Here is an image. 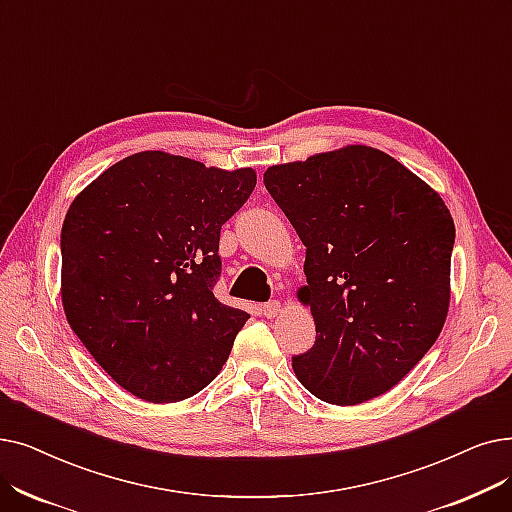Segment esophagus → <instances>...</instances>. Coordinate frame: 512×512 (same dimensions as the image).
<instances>
[{"label": "esophagus", "instance_id": "obj_1", "mask_svg": "<svg viewBox=\"0 0 512 512\" xmlns=\"http://www.w3.org/2000/svg\"><path fill=\"white\" fill-rule=\"evenodd\" d=\"M261 314L265 318H276L280 314V301H268L261 305Z\"/></svg>", "mask_w": 512, "mask_h": 512}]
</instances>
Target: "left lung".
I'll return each instance as SVG.
<instances>
[{
  "instance_id": "1",
  "label": "left lung",
  "mask_w": 512,
  "mask_h": 512,
  "mask_svg": "<svg viewBox=\"0 0 512 512\" xmlns=\"http://www.w3.org/2000/svg\"><path fill=\"white\" fill-rule=\"evenodd\" d=\"M263 184L307 247L297 291L316 343L299 383L355 406L395 387L446 324L454 219L441 196L387 152L353 144L272 165Z\"/></svg>"
}]
</instances>
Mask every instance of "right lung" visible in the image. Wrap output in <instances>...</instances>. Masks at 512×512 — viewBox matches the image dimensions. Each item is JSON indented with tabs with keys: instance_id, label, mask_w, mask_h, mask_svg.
<instances>
[{
	"instance_id": "1",
	"label": "right lung",
	"mask_w": 512,
	"mask_h": 512,
	"mask_svg": "<svg viewBox=\"0 0 512 512\" xmlns=\"http://www.w3.org/2000/svg\"><path fill=\"white\" fill-rule=\"evenodd\" d=\"M257 173L144 150L108 167L66 211L60 295L94 360L131 395L171 404L226 364L242 309L219 303L221 226Z\"/></svg>"
}]
</instances>
